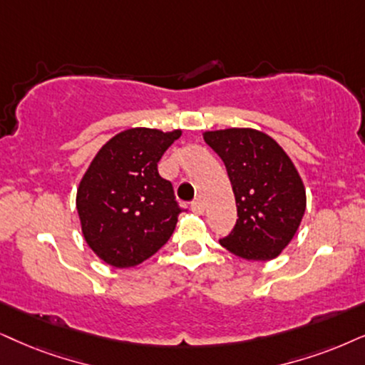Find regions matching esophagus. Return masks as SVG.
Here are the masks:
<instances>
[{"mask_svg":"<svg viewBox=\"0 0 365 365\" xmlns=\"http://www.w3.org/2000/svg\"><path fill=\"white\" fill-rule=\"evenodd\" d=\"M192 212L197 215H202L205 212V205L204 202H202V198H195V200L192 202Z\"/></svg>","mask_w":365,"mask_h":365,"instance_id":"1","label":"esophagus"}]
</instances>
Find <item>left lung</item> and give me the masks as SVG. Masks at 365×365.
<instances>
[{
  "mask_svg": "<svg viewBox=\"0 0 365 365\" xmlns=\"http://www.w3.org/2000/svg\"><path fill=\"white\" fill-rule=\"evenodd\" d=\"M204 140L224 161L237 205L236 227L220 244L247 261H271L294 237L307 192L286 151L252 128L205 131Z\"/></svg>",
  "mask_w": 365,
  "mask_h": 365,
  "instance_id": "left-lung-1",
  "label": "left lung"
}]
</instances>
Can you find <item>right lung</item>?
<instances>
[{"mask_svg": "<svg viewBox=\"0 0 365 365\" xmlns=\"http://www.w3.org/2000/svg\"><path fill=\"white\" fill-rule=\"evenodd\" d=\"M182 129L129 128L98 151L77 188L82 236L113 267L141 264L167 244L182 209L158 161Z\"/></svg>", "mask_w": 365, "mask_h": 365, "instance_id": "1", "label": "right lung"}]
</instances>
